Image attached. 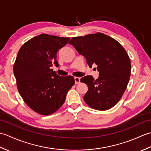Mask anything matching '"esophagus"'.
Here are the masks:
<instances>
[{
  "mask_svg": "<svg viewBox=\"0 0 151 151\" xmlns=\"http://www.w3.org/2000/svg\"><path fill=\"white\" fill-rule=\"evenodd\" d=\"M75 81L76 84H78L81 82V78L79 77H75Z\"/></svg>",
  "mask_w": 151,
  "mask_h": 151,
  "instance_id": "34e87169",
  "label": "esophagus"
}]
</instances>
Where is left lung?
<instances>
[{
    "instance_id": "8db88e82",
    "label": "left lung",
    "mask_w": 151,
    "mask_h": 151,
    "mask_svg": "<svg viewBox=\"0 0 151 151\" xmlns=\"http://www.w3.org/2000/svg\"><path fill=\"white\" fill-rule=\"evenodd\" d=\"M88 65L95 64L99 71V78L92 76L81 79L88 85L84 100L89 107L97 110H107L120 101L130 77V59L123 46L110 36L97 32L84 36L74 37L69 41Z\"/></svg>"
}]
</instances>
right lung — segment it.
I'll return each instance as SVG.
<instances>
[{
    "instance_id": "add662e5",
    "label": "right lung",
    "mask_w": 151,
    "mask_h": 151,
    "mask_svg": "<svg viewBox=\"0 0 151 151\" xmlns=\"http://www.w3.org/2000/svg\"><path fill=\"white\" fill-rule=\"evenodd\" d=\"M70 37L41 34L24 43L14 65L17 89L32 110L43 115L56 112L65 101L67 92L75 84L72 76H60L50 68L58 50Z\"/></svg>"
}]
</instances>
